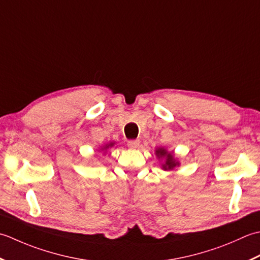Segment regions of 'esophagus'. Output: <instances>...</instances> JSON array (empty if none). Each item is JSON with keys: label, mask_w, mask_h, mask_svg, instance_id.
Listing matches in <instances>:
<instances>
[{"label": "esophagus", "mask_w": 260, "mask_h": 260, "mask_svg": "<svg viewBox=\"0 0 260 260\" xmlns=\"http://www.w3.org/2000/svg\"><path fill=\"white\" fill-rule=\"evenodd\" d=\"M139 144H140L139 140H129L128 141V146L130 148H138L139 147Z\"/></svg>", "instance_id": "1"}]
</instances>
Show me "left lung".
<instances>
[{
    "label": "left lung",
    "instance_id": "obj_1",
    "mask_svg": "<svg viewBox=\"0 0 260 260\" xmlns=\"http://www.w3.org/2000/svg\"><path fill=\"white\" fill-rule=\"evenodd\" d=\"M156 155L158 157H166V162L162 165V168L167 171V169H173L175 166L178 165V162L175 161V159L173 158L172 153H167L165 149L162 148H159V149L156 150Z\"/></svg>",
    "mask_w": 260,
    "mask_h": 260
}]
</instances>
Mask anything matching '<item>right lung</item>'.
Here are the masks:
<instances>
[{
  "mask_svg": "<svg viewBox=\"0 0 260 260\" xmlns=\"http://www.w3.org/2000/svg\"><path fill=\"white\" fill-rule=\"evenodd\" d=\"M112 146H113V144H110L108 146H105V148H109V147H112Z\"/></svg>",
  "mask_w": 260,
  "mask_h": 260,
  "instance_id": "obj_1",
  "label": "right lung"
}]
</instances>
